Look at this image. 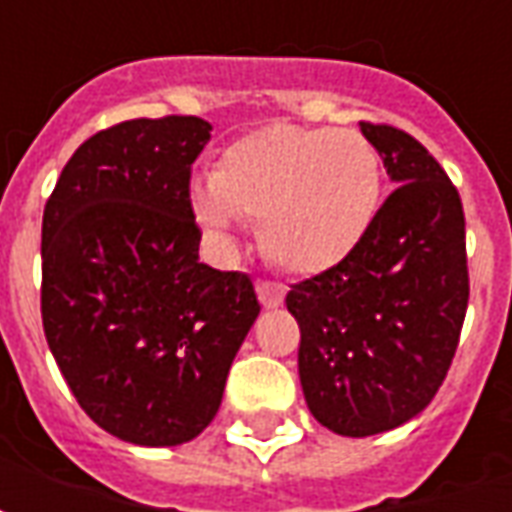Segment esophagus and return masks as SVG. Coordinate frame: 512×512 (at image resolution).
I'll list each match as a JSON object with an SVG mask.
<instances>
[{
    "mask_svg": "<svg viewBox=\"0 0 512 512\" xmlns=\"http://www.w3.org/2000/svg\"><path fill=\"white\" fill-rule=\"evenodd\" d=\"M257 296H260V304L266 310H274V307H279L285 301V290L274 285V282H257Z\"/></svg>",
    "mask_w": 512,
    "mask_h": 512,
    "instance_id": "34e87169",
    "label": "esophagus"
}]
</instances>
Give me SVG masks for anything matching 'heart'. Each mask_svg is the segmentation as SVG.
Here are the masks:
<instances>
[{
  "instance_id": "obj_1",
  "label": "heart",
  "mask_w": 512,
  "mask_h": 512,
  "mask_svg": "<svg viewBox=\"0 0 512 512\" xmlns=\"http://www.w3.org/2000/svg\"><path fill=\"white\" fill-rule=\"evenodd\" d=\"M384 167L351 128L271 123L235 139L208 183L191 186V216L216 249H233L238 219H255L263 255L296 277L337 268L376 224Z\"/></svg>"
}]
</instances>
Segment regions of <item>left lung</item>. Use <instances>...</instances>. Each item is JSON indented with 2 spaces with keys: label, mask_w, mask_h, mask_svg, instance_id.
Segmentation results:
<instances>
[{
  "label": "left lung",
  "mask_w": 512,
  "mask_h": 512,
  "mask_svg": "<svg viewBox=\"0 0 512 512\" xmlns=\"http://www.w3.org/2000/svg\"><path fill=\"white\" fill-rule=\"evenodd\" d=\"M359 128L397 189L354 255L285 299L312 417L351 439L400 428L428 406L469 301L463 208L447 172L406 131Z\"/></svg>",
  "instance_id": "8db88e82"
}]
</instances>
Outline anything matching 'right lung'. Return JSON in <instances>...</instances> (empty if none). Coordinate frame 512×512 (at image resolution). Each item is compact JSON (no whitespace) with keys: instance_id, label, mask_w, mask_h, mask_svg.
<instances>
[{"instance_id":"1","label":"right lung","mask_w":512,"mask_h":512,"mask_svg":"<svg viewBox=\"0 0 512 512\" xmlns=\"http://www.w3.org/2000/svg\"><path fill=\"white\" fill-rule=\"evenodd\" d=\"M202 117L90 136L43 211L40 312L51 356L95 425L139 447L197 439L260 315L252 279L200 263L191 216Z\"/></svg>"}]
</instances>
